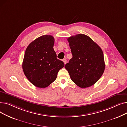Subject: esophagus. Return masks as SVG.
Returning a JSON list of instances; mask_svg holds the SVG:
<instances>
[{
  "instance_id": "esophagus-1",
  "label": "esophagus",
  "mask_w": 127,
  "mask_h": 127,
  "mask_svg": "<svg viewBox=\"0 0 127 127\" xmlns=\"http://www.w3.org/2000/svg\"><path fill=\"white\" fill-rule=\"evenodd\" d=\"M63 62H64V63L65 64L66 63H67V60H66V59H63Z\"/></svg>"
}]
</instances>
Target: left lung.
I'll list each match as a JSON object with an SVG mask.
<instances>
[{
	"label": "left lung",
	"instance_id": "1",
	"mask_svg": "<svg viewBox=\"0 0 127 127\" xmlns=\"http://www.w3.org/2000/svg\"><path fill=\"white\" fill-rule=\"evenodd\" d=\"M72 58L65 68L71 80L81 88L94 85L105 69L101 48L88 36L79 34L67 38Z\"/></svg>",
	"mask_w": 127,
	"mask_h": 127
}]
</instances>
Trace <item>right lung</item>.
I'll return each mask as SVG.
<instances>
[{
	"instance_id": "right-lung-1",
	"label": "right lung",
	"mask_w": 127,
	"mask_h": 127,
	"mask_svg": "<svg viewBox=\"0 0 127 127\" xmlns=\"http://www.w3.org/2000/svg\"><path fill=\"white\" fill-rule=\"evenodd\" d=\"M54 43L52 36L42 35L32 42L26 50L22 65L24 74L37 88L47 87L64 66L63 62L57 58Z\"/></svg>"
}]
</instances>
